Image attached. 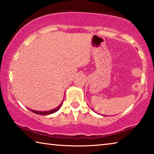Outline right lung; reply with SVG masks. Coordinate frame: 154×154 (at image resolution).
Masks as SVG:
<instances>
[{"label": "right lung", "mask_w": 154, "mask_h": 154, "mask_svg": "<svg viewBox=\"0 0 154 154\" xmlns=\"http://www.w3.org/2000/svg\"><path fill=\"white\" fill-rule=\"evenodd\" d=\"M62 106V103L60 104V105L57 106L56 108L52 109V110H50V111H35V110H32V109H30V110L33 112V113H35L36 114H38V115H41V116H45V115H49V114H51V113H55V112H56L58 110H59V109Z\"/></svg>", "instance_id": "obj_1"}]
</instances>
